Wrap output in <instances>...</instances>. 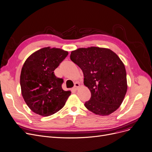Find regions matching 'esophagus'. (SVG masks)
Segmentation results:
<instances>
[{
	"mask_svg": "<svg viewBox=\"0 0 152 152\" xmlns=\"http://www.w3.org/2000/svg\"><path fill=\"white\" fill-rule=\"evenodd\" d=\"M79 86H80V83H78V82L75 83V84H74V90H77L79 88Z\"/></svg>",
	"mask_w": 152,
	"mask_h": 152,
	"instance_id": "esophagus-1",
	"label": "esophagus"
}]
</instances>
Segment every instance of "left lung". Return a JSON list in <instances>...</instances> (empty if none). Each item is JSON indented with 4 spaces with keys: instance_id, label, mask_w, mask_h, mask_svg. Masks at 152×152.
Returning <instances> with one entry per match:
<instances>
[{
    "instance_id": "8db88e82",
    "label": "left lung",
    "mask_w": 152,
    "mask_h": 152,
    "mask_svg": "<svg viewBox=\"0 0 152 152\" xmlns=\"http://www.w3.org/2000/svg\"><path fill=\"white\" fill-rule=\"evenodd\" d=\"M70 59L82 69L84 85L91 92L85 106L101 115L118 110L127 89L125 66L118 55L109 49L90 47L72 51Z\"/></svg>"
}]
</instances>
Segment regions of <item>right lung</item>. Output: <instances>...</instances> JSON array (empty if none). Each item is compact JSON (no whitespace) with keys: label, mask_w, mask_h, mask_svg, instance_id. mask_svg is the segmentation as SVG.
<instances>
[{"label":"right lung","mask_w":152,"mask_h":152,"mask_svg":"<svg viewBox=\"0 0 152 152\" xmlns=\"http://www.w3.org/2000/svg\"><path fill=\"white\" fill-rule=\"evenodd\" d=\"M68 52L59 48H42L25 62L20 75L21 94L25 103L34 113L49 116L64 107L70 95L62 88V78L54 70L67 56Z\"/></svg>","instance_id":"right-lung-1"}]
</instances>
